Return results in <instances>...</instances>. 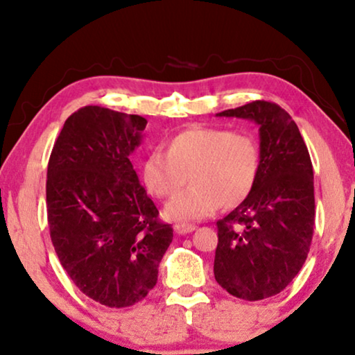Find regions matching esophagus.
Instances as JSON below:
<instances>
[{
	"label": "esophagus",
	"mask_w": 355,
	"mask_h": 355,
	"mask_svg": "<svg viewBox=\"0 0 355 355\" xmlns=\"http://www.w3.org/2000/svg\"><path fill=\"white\" fill-rule=\"evenodd\" d=\"M196 230V225H191V223H176L174 225V231L178 232V234H189V232H192Z\"/></svg>",
	"instance_id": "esophagus-1"
}]
</instances>
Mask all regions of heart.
I'll return each instance as SVG.
<instances>
[{
  "mask_svg": "<svg viewBox=\"0 0 355 355\" xmlns=\"http://www.w3.org/2000/svg\"><path fill=\"white\" fill-rule=\"evenodd\" d=\"M260 173V148L242 130L192 128L174 135L166 155L150 152L142 162V182L152 196L171 198L189 178L193 187L173 198L164 215L173 221H197L218 208L231 210L254 191Z\"/></svg>",
  "mask_w": 355,
  "mask_h": 355,
  "instance_id": "obj_1",
  "label": "heart"
}]
</instances>
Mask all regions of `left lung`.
<instances>
[{"mask_svg": "<svg viewBox=\"0 0 355 355\" xmlns=\"http://www.w3.org/2000/svg\"><path fill=\"white\" fill-rule=\"evenodd\" d=\"M216 116L259 124L260 173L254 191L216 223L215 279L244 300L279 294L302 268L315 226L313 168L297 124L265 100Z\"/></svg>", "mask_w": 355, "mask_h": 355, "instance_id": "left-lung-1", "label": "left lung"}]
</instances>
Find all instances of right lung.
Instances as JSON below:
<instances>
[{
    "label": "right lung",
    "mask_w": 355,
    "mask_h": 355,
    "mask_svg": "<svg viewBox=\"0 0 355 355\" xmlns=\"http://www.w3.org/2000/svg\"><path fill=\"white\" fill-rule=\"evenodd\" d=\"M145 125L139 114L84 106L66 119L48 162L58 259L82 293L113 309L147 297L173 241L129 159Z\"/></svg>",
    "instance_id": "obj_1"
}]
</instances>
